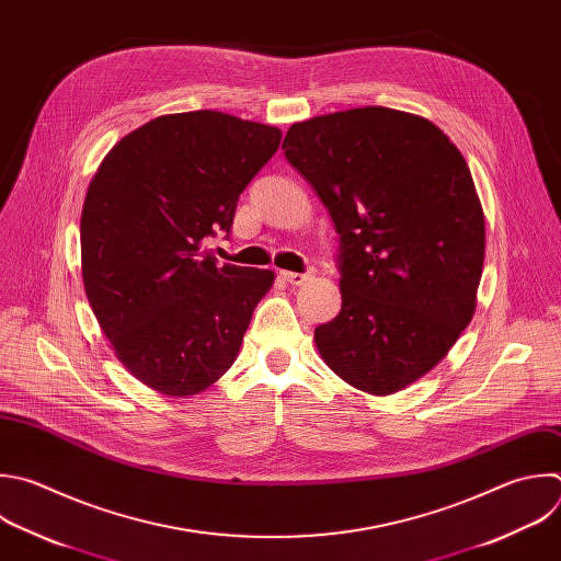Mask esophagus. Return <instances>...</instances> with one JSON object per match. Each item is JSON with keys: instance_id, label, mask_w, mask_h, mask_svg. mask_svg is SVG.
I'll list each match as a JSON object with an SVG mask.
<instances>
[{"instance_id": "esophagus-1", "label": "esophagus", "mask_w": 561, "mask_h": 561, "mask_svg": "<svg viewBox=\"0 0 561 561\" xmlns=\"http://www.w3.org/2000/svg\"><path fill=\"white\" fill-rule=\"evenodd\" d=\"M279 277L290 284V286H301L308 279H312V273H290V271H279Z\"/></svg>"}]
</instances>
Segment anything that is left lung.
Instances as JSON below:
<instances>
[{
    "mask_svg": "<svg viewBox=\"0 0 561 561\" xmlns=\"http://www.w3.org/2000/svg\"><path fill=\"white\" fill-rule=\"evenodd\" d=\"M339 233V314L314 328L325 365L394 394L451 350L476 312L484 214L467 160L434 123L354 107L295 123L282 145Z\"/></svg>",
    "mask_w": 561,
    "mask_h": 561,
    "instance_id": "left-lung-1",
    "label": "left lung"
}]
</instances>
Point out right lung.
<instances>
[{
  "label": "right lung",
  "mask_w": 561,
  "mask_h": 561,
  "mask_svg": "<svg viewBox=\"0 0 561 561\" xmlns=\"http://www.w3.org/2000/svg\"><path fill=\"white\" fill-rule=\"evenodd\" d=\"M282 131L198 110L158 116L121 138L88 186L81 271L118 360L167 397H192L236 360L273 271L205 251L231 233L240 194Z\"/></svg>",
  "instance_id": "1"
}]
</instances>
